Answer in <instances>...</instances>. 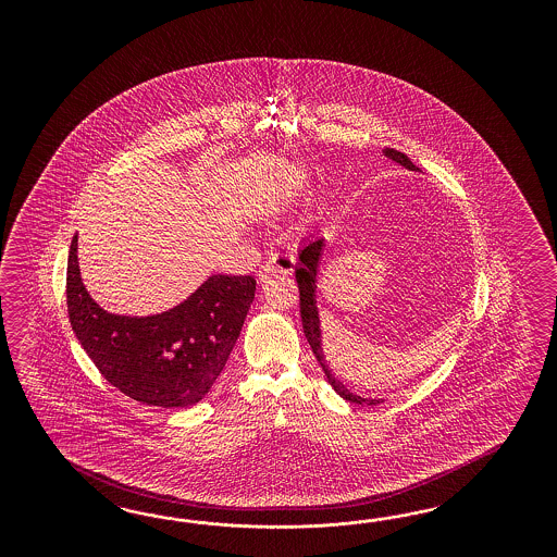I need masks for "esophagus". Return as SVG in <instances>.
Returning <instances> with one entry per match:
<instances>
[{"label":"esophagus","instance_id":"34e87169","mask_svg":"<svg viewBox=\"0 0 557 557\" xmlns=\"http://www.w3.org/2000/svg\"><path fill=\"white\" fill-rule=\"evenodd\" d=\"M294 265H296L294 255H271L270 261H268V263H263V265L259 268V277H261V280H265V277L273 275V273H292V271H294Z\"/></svg>","mask_w":557,"mask_h":557}]
</instances>
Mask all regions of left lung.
Masks as SVG:
<instances>
[{
	"instance_id": "8db88e82",
	"label": "left lung",
	"mask_w": 557,
	"mask_h": 557,
	"mask_svg": "<svg viewBox=\"0 0 557 557\" xmlns=\"http://www.w3.org/2000/svg\"><path fill=\"white\" fill-rule=\"evenodd\" d=\"M384 154L400 163L403 168L410 169V171H419V168L406 157L405 152L394 151V149H384ZM322 247H324V238L322 236H314L308 238L300 249V261L296 265V282H298V289H300V314H302L304 335L308 338L312 354L317 355L319 363H321L322 371L329 380V384L335 388L338 396H343L345 400L355 403V405H380L382 400L375 398H361L354 392L345 388L335 373L329 370V363L322 354V338H321V319H319V308H317V271H319V261H321Z\"/></svg>"
}]
</instances>
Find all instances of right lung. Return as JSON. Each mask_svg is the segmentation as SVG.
I'll list each match as a JSON object with an SVG mask.
<instances>
[{
	"label": "right lung",
	"mask_w": 557,
	"mask_h": 557,
	"mask_svg": "<svg viewBox=\"0 0 557 557\" xmlns=\"http://www.w3.org/2000/svg\"><path fill=\"white\" fill-rule=\"evenodd\" d=\"M255 298L253 275H212L187 300L152 317L110 314L87 294L77 235L67 261V312L101 375L143 405H198L219 380Z\"/></svg>",
	"instance_id": "add662e5"
}]
</instances>
